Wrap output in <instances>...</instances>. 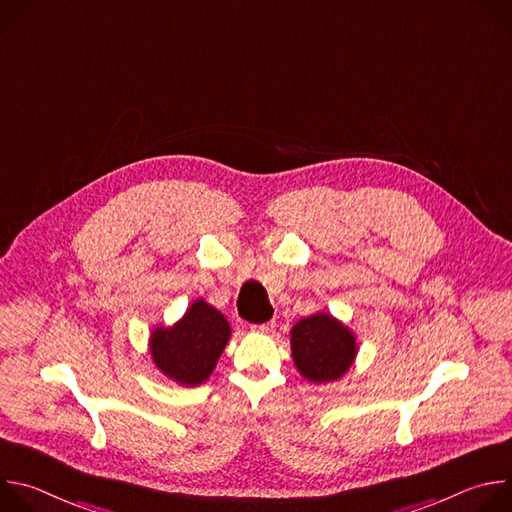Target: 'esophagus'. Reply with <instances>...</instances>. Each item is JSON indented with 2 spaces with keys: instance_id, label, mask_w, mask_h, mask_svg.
Returning a JSON list of instances; mask_svg holds the SVG:
<instances>
[{
  "instance_id": "obj_1",
  "label": "esophagus",
  "mask_w": 512,
  "mask_h": 512,
  "mask_svg": "<svg viewBox=\"0 0 512 512\" xmlns=\"http://www.w3.org/2000/svg\"><path fill=\"white\" fill-rule=\"evenodd\" d=\"M273 328H275V322H273V320H269V322H265V324H255V326H253V330L259 332V334H269V332H273Z\"/></svg>"
}]
</instances>
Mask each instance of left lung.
Returning a JSON list of instances; mask_svg holds the SVG:
<instances>
[{
  "label": "left lung",
  "mask_w": 512,
  "mask_h": 512,
  "mask_svg": "<svg viewBox=\"0 0 512 512\" xmlns=\"http://www.w3.org/2000/svg\"><path fill=\"white\" fill-rule=\"evenodd\" d=\"M291 356L300 375L312 383L340 379L356 356L354 334L330 314H314L291 328Z\"/></svg>",
  "instance_id": "left-lung-1"
}]
</instances>
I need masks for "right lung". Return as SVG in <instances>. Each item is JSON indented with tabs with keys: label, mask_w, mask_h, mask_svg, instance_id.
Returning <instances> with one entry per match:
<instances>
[{
	"label": "right lung",
	"mask_w": 512,
	"mask_h": 512,
	"mask_svg": "<svg viewBox=\"0 0 512 512\" xmlns=\"http://www.w3.org/2000/svg\"><path fill=\"white\" fill-rule=\"evenodd\" d=\"M229 338L227 318L204 300H196L174 326L152 332L150 352L166 377L196 387L210 377Z\"/></svg>",
	"instance_id": "1"
}]
</instances>
